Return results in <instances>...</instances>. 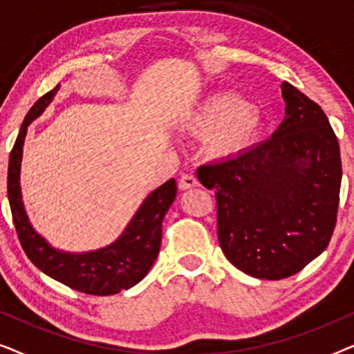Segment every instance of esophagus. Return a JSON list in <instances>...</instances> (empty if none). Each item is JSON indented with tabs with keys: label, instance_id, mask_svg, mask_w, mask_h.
I'll return each mask as SVG.
<instances>
[{
	"label": "esophagus",
	"instance_id": "34e87169",
	"mask_svg": "<svg viewBox=\"0 0 354 354\" xmlns=\"http://www.w3.org/2000/svg\"><path fill=\"white\" fill-rule=\"evenodd\" d=\"M198 185H200V182H198L196 177L192 176V174H183L180 180H178V188H180V190H188V188H195Z\"/></svg>",
	"mask_w": 354,
	"mask_h": 354
}]
</instances>
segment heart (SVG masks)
<instances>
[{
	"label": "heart",
	"mask_w": 354,
	"mask_h": 354,
	"mask_svg": "<svg viewBox=\"0 0 354 354\" xmlns=\"http://www.w3.org/2000/svg\"><path fill=\"white\" fill-rule=\"evenodd\" d=\"M188 129L206 135L205 149L214 159H229L245 153L263 132V114L254 104L234 91H217L198 106L188 119Z\"/></svg>",
	"instance_id": "obj_1"
}]
</instances>
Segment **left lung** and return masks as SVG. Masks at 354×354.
Returning a JSON list of instances; mask_svg holds the SVG:
<instances>
[{"instance_id": "1", "label": "left lung", "mask_w": 354, "mask_h": 354, "mask_svg": "<svg viewBox=\"0 0 354 354\" xmlns=\"http://www.w3.org/2000/svg\"><path fill=\"white\" fill-rule=\"evenodd\" d=\"M272 137L235 158L198 167L214 188L225 258L256 279L297 274L327 248L337 222L342 159L327 115L288 82Z\"/></svg>"}]
</instances>
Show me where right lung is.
<instances>
[{
  "label": "right lung",
  "mask_w": 354,
  "mask_h": 354,
  "mask_svg": "<svg viewBox=\"0 0 354 354\" xmlns=\"http://www.w3.org/2000/svg\"><path fill=\"white\" fill-rule=\"evenodd\" d=\"M59 85L43 95L28 111L14 143L8 167V198L27 258L41 272L77 292L108 297L137 285L156 261L161 248L162 219L176 200L177 185L171 178L149 193L138 211L114 243L88 253H66L56 250L33 229L28 221L21 193V162L27 127L43 114Z\"/></svg>",
  "instance_id": "obj_1"
}]
</instances>
